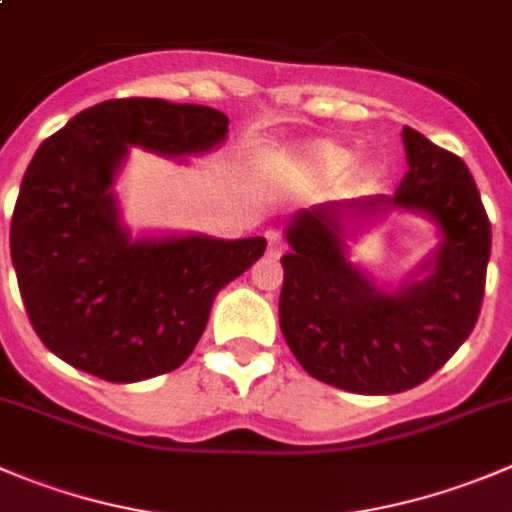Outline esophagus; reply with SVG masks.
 I'll return each instance as SVG.
<instances>
[{
  "instance_id": "obj_1",
  "label": "esophagus",
  "mask_w": 512,
  "mask_h": 512,
  "mask_svg": "<svg viewBox=\"0 0 512 512\" xmlns=\"http://www.w3.org/2000/svg\"><path fill=\"white\" fill-rule=\"evenodd\" d=\"M267 252L270 257H280L285 252V242L278 232H267Z\"/></svg>"
}]
</instances>
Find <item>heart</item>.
<instances>
[{"label": "heart", "mask_w": 512, "mask_h": 512, "mask_svg": "<svg viewBox=\"0 0 512 512\" xmlns=\"http://www.w3.org/2000/svg\"><path fill=\"white\" fill-rule=\"evenodd\" d=\"M288 161L290 166H295V169L303 171V174L313 176V179L331 181V179H338V176L351 166L353 154L346 146H338V143L318 138V141H308L303 143V146L295 148L293 154H288ZM374 179H376L374 166L361 164L353 169V184L366 186Z\"/></svg>", "instance_id": "heart-1"}]
</instances>
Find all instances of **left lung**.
Wrapping results in <instances>:
<instances>
[{"label":"left lung","instance_id":"8db88e82","mask_svg":"<svg viewBox=\"0 0 512 512\" xmlns=\"http://www.w3.org/2000/svg\"><path fill=\"white\" fill-rule=\"evenodd\" d=\"M409 171L394 197L315 204L285 227L280 331L313 379L353 394H399L427 381L477 323L490 219L460 156L401 131ZM424 216L438 247L401 284H379L347 247L386 213Z\"/></svg>","mask_w":512,"mask_h":512}]
</instances>
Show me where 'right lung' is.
<instances>
[{"label":"right lung","mask_w":512,"mask_h":512,"mask_svg":"<svg viewBox=\"0 0 512 512\" xmlns=\"http://www.w3.org/2000/svg\"><path fill=\"white\" fill-rule=\"evenodd\" d=\"M227 131L217 108L123 98L85 108L37 148L9 250L32 328L65 364L113 384L179 369L219 290L260 260L265 237L131 234L123 222L116 184L131 148L189 161Z\"/></svg>","instance_id":"1"}]
</instances>
